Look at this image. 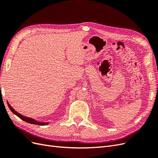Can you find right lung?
Listing matches in <instances>:
<instances>
[{
	"label": "right lung",
	"instance_id": "1",
	"mask_svg": "<svg viewBox=\"0 0 158 158\" xmlns=\"http://www.w3.org/2000/svg\"><path fill=\"white\" fill-rule=\"evenodd\" d=\"M8 103V106L9 107V108H10V109L11 110V111L14 113L16 115H17L19 118H20L21 119H22L23 121H24L28 123H31V124H33V125H48V123H42V122H39V121H35V119L33 118H29V117H25V116H23L22 115V114H20V113H18L17 111H16L15 110H14L10 104H9Z\"/></svg>",
	"mask_w": 158,
	"mask_h": 158
}]
</instances>
